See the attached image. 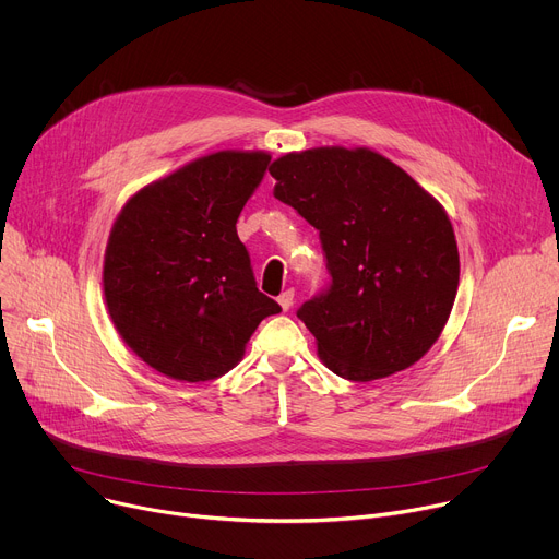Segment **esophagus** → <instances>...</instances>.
Masks as SVG:
<instances>
[{"instance_id":"34e87169","label":"esophagus","mask_w":559,"mask_h":559,"mask_svg":"<svg viewBox=\"0 0 559 559\" xmlns=\"http://www.w3.org/2000/svg\"><path fill=\"white\" fill-rule=\"evenodd\" d=\"M292 302H294V289H285V292L278 296V305H281V309H283V311H287V309L292 307Z\"/></svg>"}]
</instances>
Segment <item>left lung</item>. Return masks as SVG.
I'll return each mask as SVG.
<instances>
[{"label": "left lung", "mask_w": 559, "mask_h": 559, "mask_svg": "<svg viewBox=\"0 0 559 559\" xmlns=\"http://www.w3.org/2000/svg\"><path fill=\"white\" fill-rule=\"evenodd\" d=\"M274 197L318 229L330 285L296 316L341 378L403 371L438 341L460 259L449 216L405 170L358 147H316L272 164Z\"/></svg>", "instance_id": "1"}]
</instances>
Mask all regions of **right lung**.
<instances>
[{
    "instance_id": "1",
    "label": "right lung",
    "mask_w": 559,
    "mask_h": 559,
    "mask_svg": "<svg viewBox=\"0 0 559 559\" xmlns=\"http://www.w3.org/2000/svg\"><path fill=\"white\" fill-rule=\"evenodd\" d=\"M270 166L263 152H216L134 194L106 250L115 328L150 367L203 382L243 356L281 305L259 292L236 221Z\"/></svg>"
}]
</instances>
